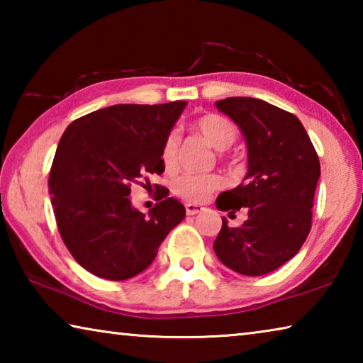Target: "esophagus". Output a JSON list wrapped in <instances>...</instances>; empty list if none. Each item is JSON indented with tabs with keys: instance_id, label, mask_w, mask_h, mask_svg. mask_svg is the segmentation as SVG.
I'll return each instance as SVG.
<instances>
[{
	"instance_id": "esophagus-1",
	"label": "esophagus",
	"mask_w": 363,
	"mask_h": 363,
	"mask_svg": "<svg viewBox=\"0 0 363 363\" xmlns=\"http://www.w3.org/2000/svg\"><path fill=\"white\" fill-rule=\"evenodd\" d=\"M203 208H201L200 205H195V203H187L186 205V213L187 216H194V214H199Z\"/></svg>"
}]
</instances>
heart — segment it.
<instances>
[{"mask_svg": "<svg viewBox=\"0 0 363 363\" xmlns=\"http://www.w3.org/2000/svg\"><path fill=\"white\" fill-rule=\"evenodd\" d=\"M195 130L216 150H225L235 143L237 130L232 123L220 115H206L195 123ZM179 134L168 133L162 147V160L167 169H173L177 162ZM219 174H182L173 181V192L187 201H203L208 195L220 187Z\"/></svg>", "mask_w": 363, "mask_h": 363, "instance_id": "obj_1", "label": "heart"}]
</instances>
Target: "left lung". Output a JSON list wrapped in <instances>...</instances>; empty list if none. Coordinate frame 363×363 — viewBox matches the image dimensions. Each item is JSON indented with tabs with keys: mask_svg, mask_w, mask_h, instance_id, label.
I'll return each instance as SVG.
<instances>
[{
	"mask_svg": "<svg viewBox=\"0 0 363 363\" xmlns=\"http://www.w3.org/2000/svg\"><path fill=\"white\" fill-rule=\"evenodd\" d=\"M216 107L237 123L248 145V173L216 200L220 211L245 208L242 225L223 229L213 243L219 261L257 277L284 266L309 235L320 162L293 113L255 97H227Z\"/></svg>",
	"mask_w": 363,
	"mask_h": 363,
	"instance_id": "8db88e82",
	"label": "left lung"
}]
</instances>
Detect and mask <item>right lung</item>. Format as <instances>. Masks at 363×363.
<instances>
[{"label":"right lung","mask_w":363,"mask_h":363,"mask_svg":"<svg viewBox=\"0 0 363 363\" xmlns=\"http://www.w3.org/2000/svg\"><path fill=\"white\" fill-rule=\"evenodd\" d=\"M186 106L118 104L70 123L60 138L48 182L54 216L72 256L97 277L118 281L143 272L186 218L173 196L147 216L130 200L133 184L145 187L140 181L164 171L162 147Z\"/></svg>","instance_id":"obj_1"}]
</instances>
